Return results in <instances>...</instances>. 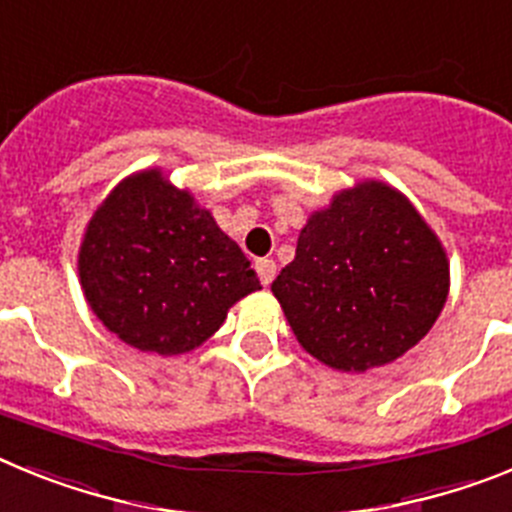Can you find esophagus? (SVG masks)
Returning <instances> with one entry per match:
<instances>
[{"label": "esophagus", "instance_id": "34e87169", "mask_svg": "<svg viewBox=\"0 0 512 512\" xmlns=\"http://www.w3.org/2000/svg\"><path fill=\"white\" fill-rule=\"evenodd\" d=\"M256 271H259L261 284L269 287V284L274 282V277H277V264H274V259H259L256 261Z\"/></svg>", "mask_w": 512, "mask_h": 512}]
</instances>
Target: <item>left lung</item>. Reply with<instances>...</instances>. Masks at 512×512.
<instances>
[{"mask_svg":"<svg viewBox=\"0 0 512 512\" xmlns=\"http://www.w3.org/2000/svg\"><path fill=\"white\" fill-rule=\"evenodd\" d=\"M271 292L307 354L366 372L433 328L449 297V259L408 197L372 179L307 217Z\"/></svg>","mask_w":512,"mask_h":512,"instance_id":"obj_1","label":"left lung"}]
</instances>
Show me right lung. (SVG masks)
I'll list each match as a JSON object with an SVG mask.
<instances>
[{
	"label": "right lung",
	"instance_id": "add662e5",
	"mask_svg": "<svg viewBox=\"0 0 512 512\" xmlns=\"http://www.w3.org/2000/svg\"><path fill=\"white\" fill-rule=\"evenodd\" d=\"M79 279L104 328L161 356L205 343L235 302L261 289L238 243L161 169L122 179L97 207Z\"/></svg>",
	"mask_w": 512,
	"mask_h": 512
}]
</instances>
